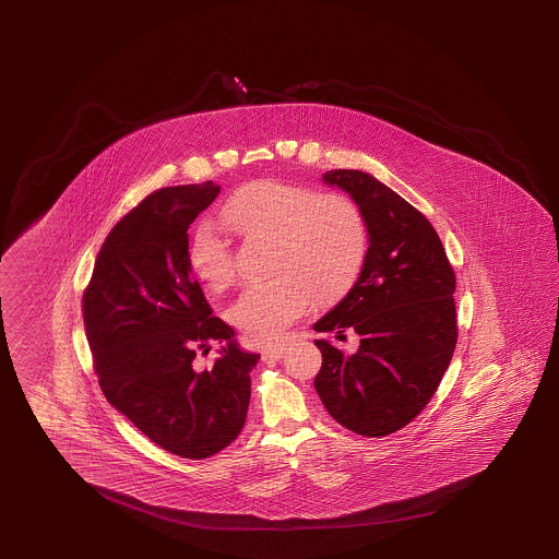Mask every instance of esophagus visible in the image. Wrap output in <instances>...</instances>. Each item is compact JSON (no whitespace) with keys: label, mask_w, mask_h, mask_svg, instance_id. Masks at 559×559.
Instances as JSON below:
<instances>
[{"label":"esophagus","mask_w":559,"mask_h":559,"mask_svg":"<svg viewBox=\"0 0 559 559\" xmlns=\"http://www.w3.org/2000/svg\"><path fill=\"white\" fill-rule=\"evenodd\" d=\"M287 352V344L267 345L263 347V359H282Z\"/></svg>","instance_id":"esophagus-1"}]
</instances>
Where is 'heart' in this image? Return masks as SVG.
Listing matches in <instances>:
<instances>
[{"instance_id": "1", "label": "heart", "mask_w": 559, "mask_h": 559, "mask_svg": "<svg viewBox=\"0 0 559 559\" xmlns=\"http://www.w3.org/2000/svg\"><path fill=\"white\" fill-rule=\"evenodd\" d=\"M222 215L246 234L275 236L270 280L243 285L227 309L229 321L253 342H272L323 297L342 296L368 253L361 207L344 193H320L285 181H255L227 200ZM191 270L219 289L236 274L234 253L219 227L203 222L190 243Z\"/></svg>"}]
</instances>
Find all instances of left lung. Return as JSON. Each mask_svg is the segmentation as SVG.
<instances>
[{
  "label": "left lung",
  "mask_w": 559,
  "mask_h": 559,
  "mask_svg": "<svg viewBox=\"0 0 559 559\" xmlns=\"http://www.w3.org/2000/svg\"><path fill=\"white\" fill-rule=\"evenodd\" d=\"M323 181L347 191L368 224L369 248L349 294L313 330L359 335L356 354L316 340V392L330 416L366 438L405 428L429 404L457 344L455 274L428 217L357 169Z\"/></svg>",
  "instance_id": "8db88e82"
}]
</instances>
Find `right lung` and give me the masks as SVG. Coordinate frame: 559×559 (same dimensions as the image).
Returning <instances> with one entry per match:
<instances>
[{
    "mask_svg": "<svg viewBox=\"0 0 559 559\" xmlns=\"http://www.w3.org/2000/svg\"><path fill=\"white\" fill-rule=\"evenodd\" d=\"M217 193L214 181L150 193L107 234L82 301L107 402L162 450L188 460L238 438L260 359L239 349L191 274L188 229ZM212 341L223 344L221 356L195 370L197 349Z\"/></svg>",
    "mask_w": 559,
    "mask_h": 559,
    "instance_id": "add662e5",
    "label": "right lung"
}]
</instances>
